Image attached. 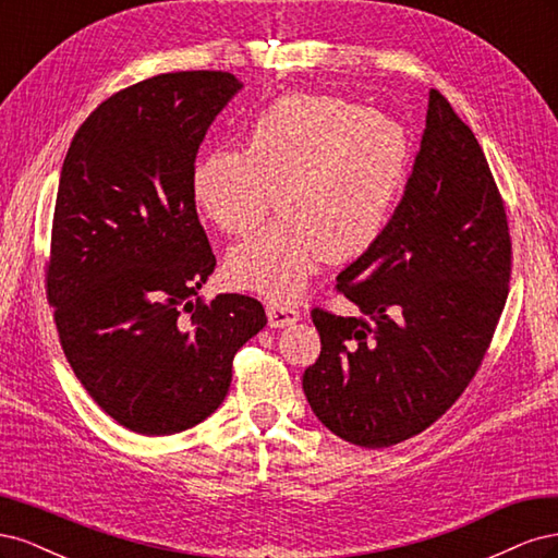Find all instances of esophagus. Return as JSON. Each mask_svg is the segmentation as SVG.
<instances>
[{
  "label": "esophagus",
  "instance_id": "1",
  "mask_svg": "<svg viewBox=\"0 0 558 558\" xmlns=\"http://www.w3.org/2000/svg\"><path fill=\"white\" fill-rule=\"evenodd\" d=\"M267 318H269V326H272V328H286V326L295 324V320L300 318V312L291 305H286V302H269Z\"/></svg>",
  "mask_w": 558,
  "mask_h": 558
}]
</instances>
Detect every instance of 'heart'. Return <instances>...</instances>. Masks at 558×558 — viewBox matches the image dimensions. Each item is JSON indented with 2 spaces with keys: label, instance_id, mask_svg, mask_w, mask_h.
<instances>
[{
  "label": "heart",
  "instance_id": "heart-1",
  "mask_svg": "<svg viewBox=\"0 0 558 558\" xmlns=\"http://www.w3.org/2000/svg\"><path fill=\"white\" fill-rule=\"evenodd\" d=\"M400 121L332 95H286L248 125L244 150L214 148L193 165L197 209L223 232L265 226L228 253L226 275L275 300L298 298L328 256L351 260L375 244L408 174Z\"/></svg>",
  "mask_w": 558,
  "mask_h": 558
}]
</instances>
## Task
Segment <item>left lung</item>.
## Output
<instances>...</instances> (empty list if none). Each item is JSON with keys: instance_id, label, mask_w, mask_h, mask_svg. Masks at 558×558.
<instances>
[{"instance_id": "obj_1", "label": "left lung", "mask_w": 558, "mask_h": 558, "mask_svg": "<svg viewBox=\"0 0 558 558\" xmlns=\"http://www.w3.org/2000/svg\"><path fill=\"white\" fill-rule=\"evenodd\" d=\"M510 230L475 134L437 93L404 195L337 277L361 316L312 310L320 356L302 375L320 424L365 449L435 424L465 391L508 300Z\"/></svg>"}]
</instances>
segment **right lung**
Returning a JSON list of instances; mask_svg holds the SVG:
<instances>
[{
    "mask_svg": "<svg viewBox=\"0 0 558 558\" xmlns=\"http://www.w3.org/2000/svg\"><path fill=\"white\" fill-rule=\"evenodd\" d=\"M230 72H174L111 95L74 134L46 265L64 356L90 398L142 435L221 408L232 359L267 316L258 300L197 291L216 267L191 174Z\"/></svg>",
    "mask_w": 558,
    "mask_h": 558,
    "instance_id": "obj_1",
    "label": "right lung"
}]
</instances>
